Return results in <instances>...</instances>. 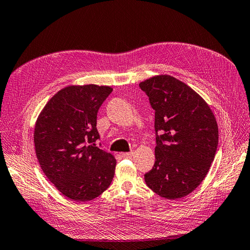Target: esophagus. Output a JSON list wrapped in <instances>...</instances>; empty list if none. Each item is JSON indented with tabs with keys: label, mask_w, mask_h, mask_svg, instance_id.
<instances>
[{
	"label": "esophagus",
	"mask_w": 250,
	"mask_h": 250,
	"mask_svg": "<svg viewBox=\"0 0 250 250\" xmlns=\"http://www.w3.org/2000/svg\"><path fill=\"white\" fill-rule=\"evenodd\" d=\"M133 155V152H125V153H122V157L123 158H131Z\"/></svg>",
	"instance_id": "1"
}]
</instances>
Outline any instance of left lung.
Segmentation results:
<instances>
[{
    "label": "left lung",
    "instance_id": "8db88e82",
    "mask_svg": "<svg viewBox=\"0 0 250 250\" xmlns=\"http://www.w3.org/2000/svg\"><path fill=\"white\" fill-rule=\"evenodd\" d=\"M155 110V163L145 174L146 185L170 200L192 193L213 163L218 147V125L203 98L170 75L140 83Z\"/></svg>",
    "mask_w": 250,
    "mask_h": 250
}]
</instances>
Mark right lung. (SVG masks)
<instances>
[{
	"mask_svg": "<svg viewBox=\"0 0 250 250\" xmlns=\"http://www.w3.org/2000/svg\"><path fill=\"white\" fill-rule=\"evenodd\" d=\"M112 92L106 85H69L41 111L34 128L37 160L67 198L89 201L110 186L116 158L97 145V113Z\"/></svg>",
	"mask_w": 250,
	"mask_h": 250,
	"instance_id": "1",
	"label": "right lung"
}]
</instances>
